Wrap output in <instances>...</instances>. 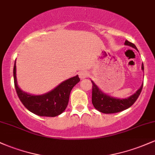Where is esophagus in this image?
I'll use <instances>...</instances> for the list:
<instances>
[{
  "mask_svg": "<svg viewBox=\"0 0 155 155\" xmlns=\"http://www.w3.org/2000/svg\"><path fill=\"white\" fill-rule=\"evenodd\" d=\"M79 76L81 79H85V78H87L88 76V72L86 71H81V72L79 73Z\"/></svg>",
  "mask_w": 155,
  "mask_h": 155,
  "instance_id": "obj_1",
  "label": "esophagus"
}]
</instances>
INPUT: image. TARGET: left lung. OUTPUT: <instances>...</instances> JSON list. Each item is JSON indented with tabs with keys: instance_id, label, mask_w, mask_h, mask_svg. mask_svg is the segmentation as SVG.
<instances>
[{
	"instance_id": "8db88e82",
	"label": "left lung",
	"mask_w": 155,
	"mask_h": 155,
	"mask_svg": "<svg viewBox=\"0 0 155 155\" xmlns=\"http://www.w3.org/2000/svg\"><path fill=\"white\" fill-rule=\"evenodd\" d=\"M124 45L134 48L137 51V48H136L135 44L129 42L128 40H126ZM141 69H142L143 71H144L143 64V63L142 65H141ZM91 82L93 84V86H92L93 87V90H92V103H93V106L97 110H98L101 113L106 114L119 113V112H121L130 107L135 102L138 96H140L143 88V83L142 85L136 91V93L128 97V98H114L113 96H110L109 95H107L106 93H103L99 89V87L95 84L94 81H91Z\"/></svg>"
}]
</instances>
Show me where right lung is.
<instances>
[{
	"mask_svg": "<svg viewBox=\"0 0 155 155\" xmlns=\"http://www.w3.org/2000/svg\"><path fill=\"white\" fill-rule=\"evenodd\" d=\"M13 76L17 94L23 104L34 114L46 117H55L63 113L68 104L71 90L80 81L79 76L76 75L62 81L54 89L45 94L32 95L23 91L18 86L16 76V61L15 62Z\"/></svg>",
	"mask_w": 155,
	"mask_h": 155,
	"instance_id": "obj_1",
	"label": "right lung"
}]
</instances>
